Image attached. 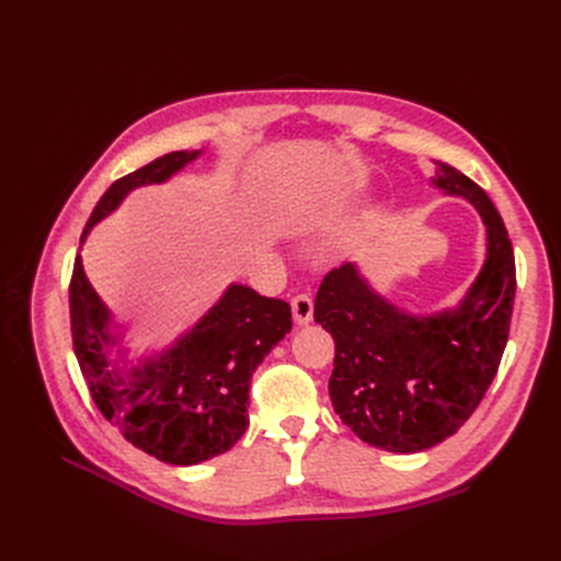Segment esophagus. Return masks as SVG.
<instances>
[{"mask_svg":"<svg viewBox=\"0 0 561 561\" xmlns=\"http://www.w3.org/2000/svg\"><path fill=\"white\" fill-rule=\"evenodd\" d=\"M293 318L297 325H309L313 320V299L309 295H297L293 299Z\"/></svg>","mask_w":561,"mask_h":561,"instance_id":"esophagus-1","label":"esophagus"}]
</instances>
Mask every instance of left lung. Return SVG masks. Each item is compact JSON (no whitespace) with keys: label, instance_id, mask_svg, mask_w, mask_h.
<instances>
[{"label":"left lung","instance_id":"obj_1","mask_svg":"<svg viewBox=\"0 0 561 561\" xmlns=\"http://www.w3.org/2000/svg\"><path fill=\"white\" fill-rule=\"evenodd\" d=\"M431 182L470 201L486 227V260L461 304L407 313L346 262L322 278L313 307L334 339V412L363 443L396 454L439 445L478 410L501 365L517 287L513 243L482 186L443 161Z\"/></svg>","mask_w":561,"mask_h":561}]
</instances>
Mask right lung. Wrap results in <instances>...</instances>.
I'll return each instance as SVG.
<instances>
[{
	"label": "right lung",
	"mask_w": 561,
	"mask_h": 561,
	"mask_svg": "<svg viewBox=\"0 0 561 561\" xmlns=\"http://www.w3.org/2000/svg\"><path fill=\"white\" fill-rule=\"evenodd\" d=\"M198 157L201 149L171 151L116 180L98 201L81 243L133 190L171 180ZM70 320L75 355L98 410L133 447L171 466L203 463L239 443L248 428L252 371L293 330L290 304L231 283L190 332L122 375L107 351L118 342L112 313L83 274L81 254L70 283Z\"/></svg>",
	"instance_id": "right-lung-1"
}]
</instances>
